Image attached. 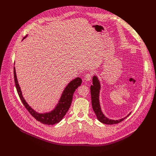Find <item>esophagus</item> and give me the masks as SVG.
<instances>
[{
  "label": "esophagus",
  "instance_id": "34e87169",
  "mask_svg": "<svg viewBox=\"0 0 156 156\" xmlns=\"http://www.w3.org/2000/svg\"><path fill=\"white\" fill-rule=\"evenodd\" d=\"M92 77V73H88L85 76V80L88 81L91 80Z\"/></svg>",
  "mask_w": 156,
  "mask_h": 156
}]
</instances>
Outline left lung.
<instances>
[{"label": "left lung", "instance_id": "8db88e82", "mask_svg": "<svg viewBox=\"0 0 156 156\" xmlns=\"http://www.w3.org/2000/svg\"><path fill=\"white\" fill-rule=\"evenodd\" d=\"M92 81H93L92 85L90 87L92 105L93 110L95 112V114L98 120L104 124L114 125V124L119 123V122L123 121L125 118H126L129 115L131 112H129L126 117L119 119H117V120L111 119L106 117L102 111L100 101H99V94H100V90H101L100 81L99 79H98V77L95 75L92 78Z\"/></svg>", "mask_w": 156, "mask_h": 156}]
</instances>
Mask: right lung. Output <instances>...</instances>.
Instances as JSON below:
<instances>
[{
  "instance_id": "obj_1",
  "label": "right lung",
  "mask_w": 156,
  "mask_h": 156,
  "mask_svg": "<svg viewBox=\"0 0 156 156\" xmlns=\"http://www.w3.org/2000/svg\"><path fill=\"white\" fill-rule=\"evenodd\" d=\"M27 37V35L24 37L23 40H24ZM14 76L16 90H17L18 94L24 107L26 108L33 117H34L37 121L42 122V123L47 125H55L62 120L70 108L74 92H75V90L81 85V82H82V80L79 77H77L71 81L67 86L65 87L60 97V99L58 103L55 105V108L50 112L39 113L31 108L26 101L24 100L22 95L21 88L18 83L17 76H16L15 67H14Z\"/></svg>"
}]
</instances>
